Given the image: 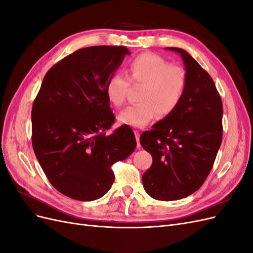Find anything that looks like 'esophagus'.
I'll list each match as a JSON object with an SVG mask.
<instances>
[{
  "mask_svg": "<svg viewBox=\"0 0 253 253\" xmlns=\"http://www.w3.org/2000/svg\"><path fill=\"white\" fill-rule=\"evenodd\" d=\"M135 137H136V141H137V148H140V141H139V137H140V133L138 131H135Z\"/></svg>",
  "mask_w": 253,
  "mask_h": 253,
  "instance_id": "1",
  "label": "esophagus"
}]
</instances>
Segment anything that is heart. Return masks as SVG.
Returning <instances> with one entry per match:
<instances>
[{
    "instance_id": "heart-1",
    "label": "heart",
    "mask_w": 253,
    "mask_h": 253,
    "mask_svg": "<svg viewBox=\"0 0 253 253\" xmlns=\"http://www.w3.org/2000/svg\"><path fill=\"white\" fill-rule=\"evenodd\" d=\"M129 79L143 85L139 101L118 115L119 124L143 127L154 120L171 115L180 104L186 93L188 79L183 68L171 65L154 53H141L128 63ZM129 79L122 73H115L106 82L105 93L109 101L120 108L126 99Z\"/></svg>"
}]
</instances>
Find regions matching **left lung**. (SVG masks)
I'll list each match as a JSON object with an SVG mask.
<instances>
[{
	"mask_svg": "<svg viewBox=\"0 0 253 253\" xmlns=\"http://www.w3.org/2000/svg\"><path fill=\"white\" fill-rule=\"evenodd\" d=\"M188 85L178 108L140 136L153 164L142 175L143 188L158 201H177L202 187L223 138V104L210 75L178 47Z\"/></svg>",
	"mask_w": 253,
	"mask_h": 253,
	"instance_id": "8db88e82",
	"label": "left lung"
}]
</instances>
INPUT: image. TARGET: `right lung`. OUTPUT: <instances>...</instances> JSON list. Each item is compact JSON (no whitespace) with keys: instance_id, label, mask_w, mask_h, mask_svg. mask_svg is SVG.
<instances>
[{"instance_id":"1","label":"right lung","mask_w":253,"mask_h":253,"mask_svg":"<svg viewBox=\"0 0 253 253\" xmlns=\"http://www.w3.org/2000/svg\"><path fill=\"white\" fill-rule=\"evenodd\" d=\"M126 46L76 50L45 75L32 111L33 148L42 170L59 192L90 202L111 189V167L136 148L132 128L114 124L106 82L121 65Z\"/></svg>"}]
</instances>
